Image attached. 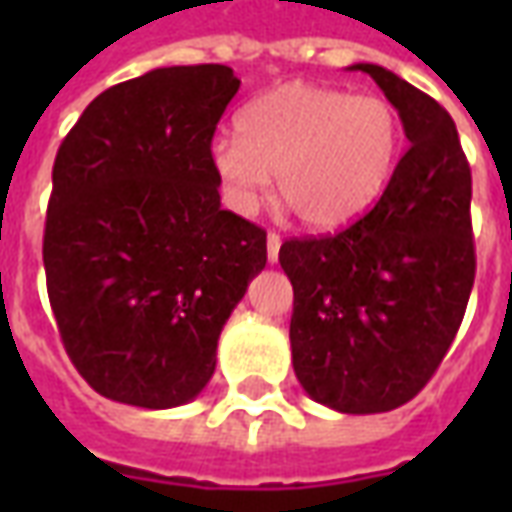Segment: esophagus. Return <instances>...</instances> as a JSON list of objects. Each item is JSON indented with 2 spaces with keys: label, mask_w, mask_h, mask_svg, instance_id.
<instances>
[{
  "label": "esophagus",
  "mask_w": 512,
  "mask_h": 512,
  "mask_svg": "<svg viewBox=\"0 0 512 512\" xmlns=\"http://www.w3.org/2000/svg\"><path fill=\"white\" fill-rule=\"evenodd\" d=\"M279 246H282V238L277 233H268L266 249H268V263H277L279 260Z\"/></svg>",
  "instance_id": "esophagus-1"
}]
</instances>
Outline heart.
<instances>
[{
    "label": "heart",
    "mask_w": 512,
    "mask_h": 512,
    "mask_svg": "<svg viewBox=\"0 0 512 512\" xmlns=\"http://www.w3.org/2000/svg\"><path fill=\"white\" fill-rule=\"evenodd\" d=\"M208 164L235 213H255L277 175L279 200L310 230L354 222L384 194L403 150V120L381 95L307 82L279 84L238 112Z\"/></svg>",
    "instance_id": "obj_1"
}]
</instances>
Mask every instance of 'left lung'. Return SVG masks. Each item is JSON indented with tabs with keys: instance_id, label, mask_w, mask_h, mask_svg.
Listing matches in <instances>:
<instances>
[{
	"instance_id": "1",
	"label": "left lung",
	"mask_w": 512,
	"mask_h": 512,
	"mask_svg": "<svg viewBox=\"0 0 512 512\" xmlns=\"http://www.w3.org/2000/svg\"><path fill=\"white\" fill-rule=\"evenodd\" d=\"M351 71L395 104L408 150L373 211L334 235L290 238V348L304 392L340 414H381L428 384L474 285L472 172L447 109L381 65Z\"/></svg>"
}]
</instances>
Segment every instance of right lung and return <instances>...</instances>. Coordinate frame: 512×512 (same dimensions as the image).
<instances>
[{"mask_svg": "<svg viewBox=\"0 0 512 512\" xmlns=\"http://www.w3.org/2000/svg\"><path fill=\"white\" fill-rule=\"evenodd\" d=\"M238 87L227 65L147 71L98 95L57 150L49 301L71 362L109 400L200 395L224 323L266 268V230L224 211L208 164Z\"/></svg>", "mask_w": 512, "mask_h": 512, "instance_id": "add662e5", "label": "right lung"}]
</instances>
